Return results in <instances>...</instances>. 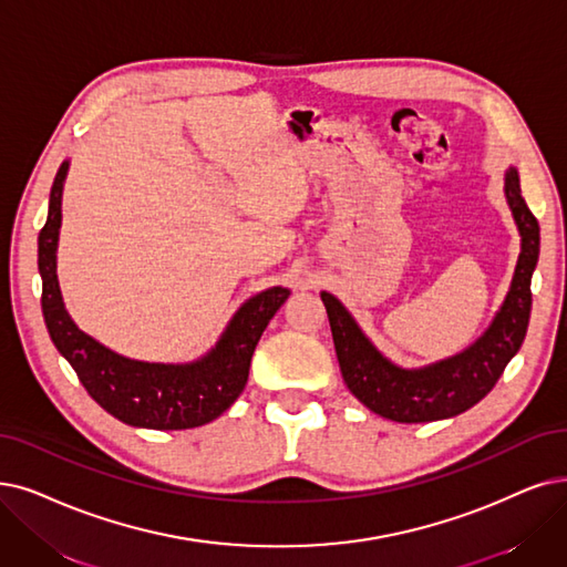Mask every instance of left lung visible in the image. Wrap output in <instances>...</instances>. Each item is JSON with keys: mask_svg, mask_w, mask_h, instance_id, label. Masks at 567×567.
I'll use <instances>...</instances> for the list:
<instances>
[{"mask_svg": "<svg viewBox=\"0 0 567 567\" xmlns=\"http://www.w3.org/2000/svg\"><path fill=\"white\" fill-rule=\"evenodd\" d=\"M505 197L520 237V254L503 307L465 351L423 368H400L360 330L332 292H321L334 351L349 391L370 412L398 423L451 419L484 400L518 353L530 319V279L539 258V225L520 197L516 167L505 172Z\"/></svg>", "mask_w": 567, "mask_h": 567, "instance_id": "left-lung-1", "label": "left lung"}]
</instances>
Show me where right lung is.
I'll list each match as a JSON object with an SVG mask.
<instances>
[{
  "mask_svg": "<svg viewBox=\"0 0 567 567\" xmlns=\"http://www.w3.org/2000/svg\"><path fill=\"white\" fill-rule=\"evenodd\" d=\"M66 172L70 161H64L55 174L49 218L39 233L41 309L55 349L74 368L90 398L127 425L186 430L218 419L244 391L258 339L290 290L271 286L248 298L225 326L218 342L197 360L148 362L111 351L83 332L62 302L58 239Z\"/></svg>",
  "mask_w": 567,
  "mask_h": 567,
  "instance_id": "right-lung-1",
  "label": "right lung"
}]
</instances>
